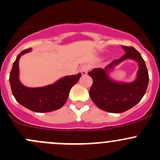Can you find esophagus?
<instances>
[{
  "label": "esophagus",
  "instance_id": "1",
  "mask_svg": "<svg viewBox=\"0 0 160 160\" xmlns=\"http://www.w3.org/2000/svg\"><path fill=\"white\" fill-rule=\"evenodd\" d=\"M90 67L88 65V64H83L81 67H80V72L82 73V75H86L88 73V70H89Z\"/></svg>",
  "mask_w": 160,
  "mask_h": 160
}]
</instances>
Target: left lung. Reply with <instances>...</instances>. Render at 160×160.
<instances>
[{
    "instance_id": "left-lung-1",
    "label": "left lung",
    "mask_w": 160,
    "mask_h": 160,
    "mask_svg": "<svg viewBox=\"0 0 160 160\" xmlns=\"http://www.w3.org/2000/svg\"><path fill=\"white\" fill-rule=\"evenodd\" d=\"M122 47L125 54L112 61L105 70L97 68L88 72L93 79L89 91L90 98L100 109L108 112L122 113L132 108L143 98L149 83V73L140 53L132 46ZM126 58L134 59L139 63L137 79L130 84L112 82L107 76L108 70Z\"/></svg>"
}]
</instances>
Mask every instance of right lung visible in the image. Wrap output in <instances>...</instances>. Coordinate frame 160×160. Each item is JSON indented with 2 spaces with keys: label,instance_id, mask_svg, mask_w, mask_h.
<instances>
[{
  "label": "right lung",
  "instance_id": "add662e5",
  "mask_svg": "<svg viewBox=\"0 0 160 160\" xmlns=\"http://www.w3.org/2000/svg\"><path fill=\"white\" fill-rule=\"evenodd\" d=\"M31 51V48L23 50L18 55L10 72V84L16 101L29 110L43 113L61 108L67 101L72 87L78 82L81 73L69 76L49 86L38 88L25 87L18 80V61L21 56Z\"/></svg>",
  "mask_w": 160,
  "mask_h": 160
}]
</instances>
